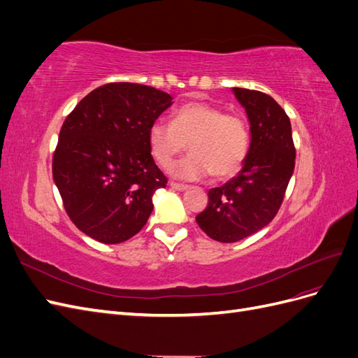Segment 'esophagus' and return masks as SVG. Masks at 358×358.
<instances>
[{
  "label": "esophagus",
  "instance_id": "esophagus-1",
  "mask_svg": "<svg viewBox=\"0 0 358 358\" xmlns=\"http://www.w3.org/2000/svg\"><path fill=\"white\" fill-rule=\"evenodd\" d=\"M170 188L175 191H187L188 185H183V183H176V182H170Z\"/></svg>",
  "mask_w": 358,
  "mask_h": 358
}]
</instances>
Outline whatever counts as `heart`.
Returning <instances> with one entry per match:
<instances>
[{
    "instance_id": "heart-1",
    "label": "heart",
    "mask_w": 358,
    "mask_h": 358,
    "mask_svg": "<svg viewBox=\"0 0 358 358\" xmlns=\"http://www.w3.org/2000/svg\"><path fill=\"white\" fill-rule=\"evenodd\" d=\"M148 143L150 155L162 169H169L188 145L191 155L173 167V175L179 179L196 180L210 175L225 179L243 167L251 137L243 116L192 101L173 113L171 125L162 121L150 125Z\"/></svg>"
}]
</instances>
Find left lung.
<instances>
[{"label": "left lung", "instance_id": "obj_1", "mask_svg": "<svg viewBox=\"0 0 358 358\" xmlns=\"http://www.w3.org/2000/svg\"><path fill=\"white\" fill-rule=\"evenodd\" d=\"M249 121L251 145L242 170L209 191V204L197 224L210 239L233 243L257 233L275 218L294 171L291 122L272 96L233 88Z\"/></svg>", "mask_w": 358, "mask_h": 358}]
</instances>
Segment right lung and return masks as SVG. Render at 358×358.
<instances>
[{
  "label": "right lung",
  "instance_id": "right-lung-1",
  "mask_svg": "<svg viewBox=\"0 0 358 358\" xmlns=\"http://www.w3.org/2000/svg\"><path fill=\"white\" fill-rule=\"evenodd\" d=\"M171 95L138 83H107L90 92L62 124L53 180L80 231L101 243L128 241L148 222L167 178L155 164L148 131Z\"/></svg>",
  "mask_w": 358,
  "mask_h": 358
}]
</instances>
